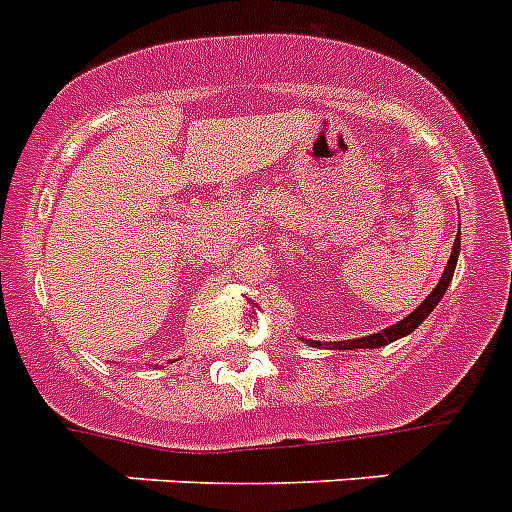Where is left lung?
<instances>
[{
  "mask_svg": "<svg viewBox=\"0 0 512 512\" xmlns=\"http://www.w3.org/2000/svg\"><path fill=\"white\" fill-rule=\"evenodd\" d=\"M459 250H461V237L456 234V242H453V250H451V257H448V265L446 270H443L441 281H438V286L433 288V291L425 296V301H422L420 306H417L415 311H412L410 317H404L402 322L391 324V327H386V330L381 332H373V335L368 337H358V340H342V342H319V340H309V345H327V348L332 350H355V348H381V345H389V342L399 340V337L410 335V332H415L417 327H420L425 319H428L430 311L438 306V301L443 299V293H446V288L451 286V278H453V270H456V262H459Z\"/></svg>",
  "mask_w": 512,
  "mask_h": 512,
  "instance_id": "1",
  "label": "left lung"
}]
</instances>
